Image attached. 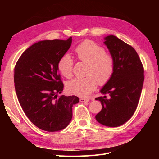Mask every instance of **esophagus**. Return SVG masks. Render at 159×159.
I'll use <instances>...</instances> for the list:
<instances>
[{"label": "esophagus", "mask_w": 159, "mask_h": 159, "mask_svg": "<svg viewBox=\"0 0 159 159\" xmlns=\"http://www.w3.org/2000/svg\"><path fill=\"white\" fill-rule=\"evenodd\" d=\"M89 99H85V98H80V102H89Z\"/></svg>", "instance_id": "esophagus-1"}]
</instances>
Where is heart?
<instances>
[{"instance_id":"heart-1","label":"heart","mask_w":159,"mask_h":159,"mask_svg":"<svg viewBox=\"0 0 159 159\" xmlns=\"http://www.w3.org/2000/svg\"><path fill=\"white\" fill-rule=\"evenodd\" d=\"M76 56L80 61L87 63L85 78H77L66 85L70 93L80 97H88L97 87L98 84L103 85L109 81L115 68V61L112 55L106 52L104 47L92 41H85L75 49ZM74 61L66 54L57 63L60 73L67 79L72 76Z\"/></svg>"}]
</instances>
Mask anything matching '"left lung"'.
<instances>
[{
	"mask_svg": "<svg viewBox=\"0 0 159 159\" xmlns=\"http://www.w3.org/2000/svg\"><path fill=\"white\" fill-rule=\"evenodd\" d=\"M104 39L114 59L115 68L109 81L100 89L104 96L96 98L102 107L96 120L104 126L117 127L129 120L137 109L144 71L139 55L131 46L113 35ZM106 94L110 96L108 99Z\"/></svg>",
	"mask_w": 159,
	"mask_h": 159,
	"instance_id": "8db88e82",
	"label": "left lung"
}]
</instances>
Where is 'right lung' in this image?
I'll return each mask as SVG.
<instances>
[{
  "label": "right lung",
  "instance_id": "1",
  "mask_svg": "<svg viewBox=\"0 0 159 159\" xmlns=\"http://www.w3.org/2000/svg\"><path fill=\"white\" fill-rule=\"evenodd\" d=\"M71 44L72 37L38 42L22 53L15 66V89L20 106L29 120L43 130L66 128L73 105L79 102L75 96H58L63 84L57 63Z\"/></svg>",
  "mask_w": 159,
  "mask_h": 159
}]
</instances>
